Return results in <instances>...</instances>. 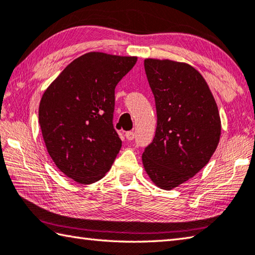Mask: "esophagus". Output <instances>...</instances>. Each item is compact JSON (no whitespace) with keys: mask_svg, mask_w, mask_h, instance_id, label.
I'll list each match as a JSON object with an SVG mask.
<instances>
[{"mask_svg":"<svg viewBox=\"0 0 255 255\" xmlns=\"http://www.w3.org/2000/svg\"><path fill=\"white\" fill-rule=\"evenodd\" d=\"M134 136H135V134H134L133 131H129V132L126 133V137H127V140H128V141H132Z\"/></svg>","mask_w":255,"mask_h":255,"instance_id":"1","label":"esophagus"}]
</instances>
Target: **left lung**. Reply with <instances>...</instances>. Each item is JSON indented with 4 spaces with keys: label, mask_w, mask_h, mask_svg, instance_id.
Returning <instances> with one entry per match:
<instances>
[{
    "label": "left lung",
    "mask_w": 255,
    "mask_h": 255,
    "mask_svg": "<svg viewBox=\"0 0 255 255\" xmlns=\"http://www.w3.org/2000/svg\"><path fill=\"white\" fill-rule=\"evenodd\" d=\"M157 114L155 136L143 152L144 170L163 190L184 183L208 164L218 147L221 119L208 83L193 66L144 60Z\"/></svg>",
    "instance_id": "1"
}]
</instances>
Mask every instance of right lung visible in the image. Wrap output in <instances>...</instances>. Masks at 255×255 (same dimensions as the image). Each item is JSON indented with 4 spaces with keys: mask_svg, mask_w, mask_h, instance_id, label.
<instances>
[{
    "mask_svg": "<svg viewBox=\"0 0 255 255\" xmlns=\"http://www.w3.org/2000/svg\"><path fill=\"white\" fill-rule=\"evenodd\" d=\"M136 61V56L85 53L43 94L38 123L46 150L57 169L78 183L102 179L121 150L112 122L114 91Z\"/></svg>",
    "mask_w": 255,
    "mask_h": 255,
    "instance_id": "1",
    "label": "right lung"
}]
</instances>
